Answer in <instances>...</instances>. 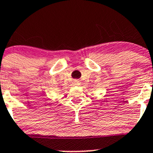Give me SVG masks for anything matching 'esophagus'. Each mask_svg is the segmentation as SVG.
I'll list each match as a JSON object with an SVG mask.
<instances>
[{"mask_svg":"<svg viewBox=\"0 0 153 153\" xmlns=\"http://www.w3.org/2000/svg\"><path fill=\"white\" fill-rule=\"evenodd\" d=\"M75 82H76V81H75ZM76 83H77V82H76Z\"/></svg>","mask_w":153,"mask_h":153,"instance_id":"obj_1","label":"esophagus"}]
</instances>
